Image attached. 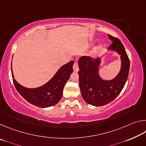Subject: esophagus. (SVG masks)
Returning <instances> with one entry per match:
<instances>
[{
	"mask_svg": "<svg viewBox=\"0 0 146 146\" xmlns=\"http://www.w3.org/2000/svg\"><path fill=\"white\" fill-rule=\"evenodd\" d=\"M73 71H75V72H78V70H79L78 62H75L74 63L73 66Z\"/></svg>",
	"mask_w": 146,
	"mask_h": 146,
	"instance_id": "34e87169",
	"label": "esophagus"
}]
</instances>
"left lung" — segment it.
Instances as JSON below:
<instances>
[{"mask_svg": "<svg viewBox=\"0 0 146 146\" xmlns=\"http://www.w3.org/2000/svg\"><path fill=\"white\" fill-rule=\"evenodd\" d=\"M112 44L109 50L120 55L121 70L113 80H105L98 73L100 58L83 56L78 60L79 86L82 96L88 104L102 106L113 101L119 95L126 82L129 71V59L122 43L118 38L108 35Z\"/></svg>", "mask_w": 146, "mask_h": 146, "instance_id": "obj_1", "label": "left lung"}]
</instances>
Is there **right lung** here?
Listing matches in <instances>:
<instances>
[{"label": "right lung", "instance_id": "obj_1", "mask_svg": "<svg viewBox=\"0 0 146 146\" xmlns=\"http://www.w3.org/2000/svg\"><path fill=\"white\" fill-rule=\"evenodd\" d=\"M73 64L74 61L72 60L62 66L46 84L33 89L27 88L19 84L14 79L11 68L15 87L20 95L31 104L40 108L53 106L61 99L64 86L73 72Z\"/></svg>", "mask_w": 146, "mask_h": 146}]
</instances>
